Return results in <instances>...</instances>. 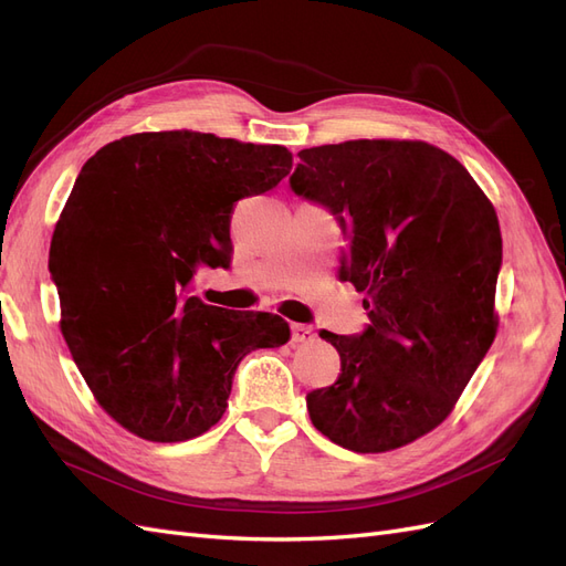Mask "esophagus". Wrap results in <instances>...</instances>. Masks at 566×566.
<instances>
[{
	"label": "esophagus",
	"mask_w": 566,
	"mask_h": 566,
	"mask_svg": "<svg viewBox=\"0 0 566 566\" xmlns=\"http://www.w3.org/2000/svg\"><path fill=\"white\" fill-rule=\"evenodd\" d=\"M316 339V331L312 325H304V323H295L293 325V342L295 345H306V342H314Z\"/></svg>",
	"instance_id": "1"
}]
</instances>
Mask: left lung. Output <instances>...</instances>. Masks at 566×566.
I'll list each match as a JSON object with an SVG mask.
<instances>
[{
    "label": "left lung",
    "mask_w": 566,
    "mask_h": 566,
    "mask_svg": "<svg viewBox=\"0 0 566 566\" xmlns=\"http://www.w3.org/2000/svg\"><path fill=\"white\" fill-rule=\"evenodd\" d=\"M290 188L347 238L339 276L366 293L335 385L306 394L321 434L356 453L406 447L447 420L495 337L499 217L453 156L424 142L304 148Z\"/></svg>",
    "instance_id": "left-lung-1"
}]
</instances>
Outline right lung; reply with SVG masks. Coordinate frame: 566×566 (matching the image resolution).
<instances>
[{
	"instance_id": "1",
	"label": "right lung",
	"mask_w": 566,
	"mask_h": 566,
	"mask_svg": "<svg viewBox=\"0 0 566 566\" xmlns=\"http://www.w3.org/2000/svg\"><path fill=\"white\" fill-rule=\"evenodd\" d=\"M293 167L285 146L200 132L123 136L84 163L54 229L61 333L96 401L148 441H186L224 416L238 364L281 347L276 314L193 297L231 264V212Z\"/></svg>"
}]
</instances>
